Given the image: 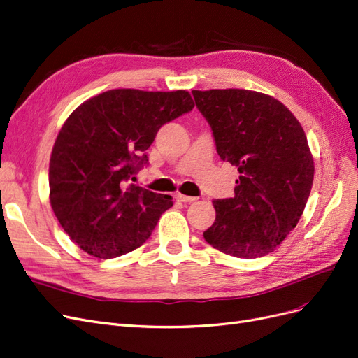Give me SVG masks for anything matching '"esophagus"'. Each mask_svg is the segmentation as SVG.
Listing matches in <instances>:
<instances>
[{"mask_svg":"<svg viewBox=\"0 0 358 358\" xmlns=\"http://www.w3.org/2000/svg\"><path fill=\"white\" fill-rule=\"evenodd\" d=\"M176 200L178 201H182V203H192V201H195L196 199L195 196H189V195H183V194H176Z\"/></svg>","mask_w":358,"mask_h":358,"instance_id":"1","label":"esophagus"}]
</instances>
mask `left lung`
Masks as SVG:
<instances>
[{
    "instance_id": "left-lung-1",
    "label": "left lung",
    "mask_w": 358,
    "mask_h": 358,
    "mask_svg": "<svg viewBox=\"0 0 358 358\" xmlns=\"http://www.w3.org/2000/svg\"><path fill=\"white\" fill-rule=\"evenodd\" d=\"M192 94L220 159L240 171L236 195L213 200L216 219L204 240L236 257L274 252L298 225L313 187L314 159L301 122L280 101L259 92Z\"/></svg>"
}]
</instances>
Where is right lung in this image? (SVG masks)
I'll return each instance as SVG.
<instances>
[{"label":"right lung","instance_id":"1","mask_svg":"<svg viewBox=\"0 0 358 358\" xmlns=\"http://www.w3.org/2000/svg\"><path fill=\"white\" fill-rule=\"evenodd\" d=\"M192 108L187 90L115 89L68 117L53 146L48 185L59 224L78 248L110 259L150 238L173 200L130 179L148 164L145 151L159 127Z\"/></svg>","mask_w":358,"mask_h":358}]
</instances>
